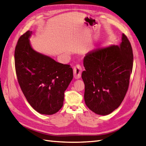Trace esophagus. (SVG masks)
<instances>
[{
    "label": "esophagus",
    "instance_id": "obj_1",
    "mask_svg": "<svg viewBox=\"0 0 146 146\" xmlns=\"http://www.w3.org/2000/svg\"><path fill=\"white\" fill-rule=\"evenodd\" d=\"M82 68L80 65H77L73 68V74L75 79H80L81 76Z\"/></svg>",
    "mask_w": 146,
    "mask_h": 146
}]
</instances>
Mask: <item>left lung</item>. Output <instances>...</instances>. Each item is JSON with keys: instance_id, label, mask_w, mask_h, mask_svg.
I'll use <instances>...</instances> for the list:
<instances>
[{"instance_id": "1", "label": "left lung", "mask_w": 146, "mask_h": 146, "mask_svg": "<svg viewBox=\"0 0 146 146\" xmlns=\"http://www.w3.org/2000/svg\"><path fill=\"white\" fill-rule=\"evenodd\" d=\"M86 105L95 113L107 115L120 106L128 91L132 73L133 54L127 37L122 34L119 45L97 48L86 55Z\"/></svg>"}]
</instances>
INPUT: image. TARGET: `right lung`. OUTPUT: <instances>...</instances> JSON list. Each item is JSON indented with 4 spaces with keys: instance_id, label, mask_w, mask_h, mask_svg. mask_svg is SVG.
I'll use <instances>...</instances> for the list:
<instances>
[{
    "instance_id": "add662e5",
    "label": "right lung",
    "mask_w": 146,
    "mask_h": 146,
    "mask_svg": "<svg viewBox=\"0 0 146 146\" xmlns=\"http://www.w3.org/2000/svg\"><path fill=\"white\" fill-rule=\"evenodd\" d=\"M28 31L18 40L15 64L18 81L31 106L40 114L52 115L63 105L64 92L72 81L73 69L33 48Z\"/></svg>"
}]
</instances>
